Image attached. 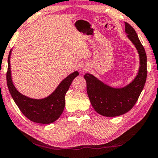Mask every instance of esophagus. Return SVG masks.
Instances as JSON below:
<instances>
[{"mask_svg":"<svg viewBox=\"0 0 158 158\" xmlns=\"http://www.w3.org/2000/svg\"><path fill=\"white\" fill-rule=\"evenodd\" d=\"M88 69V67L85 64H81V65L80 66V71H81V73H85V71H87Z\"/></svg>","mask_w":158,"mask_h":158,"instance_id":"esophagus-1","label":"esophagus"}]
</instances>
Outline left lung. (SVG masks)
I'll return each mask as SVG.
<instances>
[{"instance_id": "obj_1", "label": "left lung", "mask_w": 158, "mask_h": 158, "mask_svg": "<svg viewBox=\"0 0 158 158\" xmlns=\"http://www.w3.org/2000/svg\"><path fill=\"white\" fill-rule=\"evenodd\" d=\"M125 33L139 54V68L137 75L128 85L114 88L90 73H85L87 93L90 103L97 113L113 117L121 116L132 109L143 90L147 78V55L135 30L125 22Z\"/></svg>"}]
</instances>
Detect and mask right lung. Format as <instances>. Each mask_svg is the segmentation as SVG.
<instances>
[{"label": "right lung", "mask_w": 158, "mask_h": 158, "mask_svg": "<svg viewBox=\"0 0 158 158\" xmlns=\"http://www.w3.org/2000/svg\"><path fill=\"white\" fill-rule=\"evenodd\" d=\"M10 49L8 58L7 85L10 95L17 106L26 117L31 122L43 124L55 122L63 112L65 106V94L75 77L79 73L75 71L62 80L56 89L46 98L35 99L21 94L14 85L10 71Z\"/></svg>", "instance_id": "add662e5"}]
</instances>
